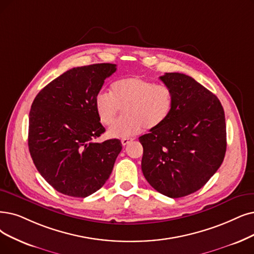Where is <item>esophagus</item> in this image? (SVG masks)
Returning a JSON list of instances; mask_svg holds the SVG:
<instances>
[{"mask_svg": "<svg viewBox=\"0 0 254 254\" xmlns=\"http://www.w3.org/2000/svg\"><path fill=\"white\" fill-rule=\"evenodd\" d=\"M133 140V138L132 137H124V138H122V145L123 146H126V145H128L130 141H132Z\"/></svg>", "mask_w": 254, "mask_h": 254, "instance_id": "34e87169", "label": "esophagus"}]
</instances>
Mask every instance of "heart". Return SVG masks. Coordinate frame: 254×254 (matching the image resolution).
<instances>
[{
	"instance_id": "obj_1",
	"label": "heart",
	"mask_w": 254,
	"mask_h": 254,
	"mask_svg": "<svg viewBox=\"0 0 254 254\" xmlns=\"http://www.w3.org/2000/svg\"><path fill=\"white\" fill-rule=\"evenodd\" d=\"M174 97L170 86L132 76L120 79L111 86V94L100 92L95 107L100 122L114 123L122 109L125 117L108 129L110 137H129L145 127L156 129L165 123L173 109Z\"/></svg>"
}]
</instances>
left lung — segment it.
I'll return each instance as SVG.
<instances>
[{
	"label": "left lung",
	"instance_id": "obj_1",
	"mask_svg": "<svg viewBox=\"0 0 254 254\" xmlns=\"http://www.w3.org/2000/svg\"><path fill=\"white\" fill-rule=\"evenodd\" d=\"M159 79L173 92V109L164 124L139 136L141 171L160 194L180 198L200 190L222 165L225 115L219 99L191 77L166 73Z\"/></svg>",
	"mask_w": 254,
	"mask_h": 254
}]
</instances>
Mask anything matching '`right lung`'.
Masks as SVG:
<instances>
[{"label":"right lung","mask_w":254,"mask_h":254,"mask_svg":"<svg viewBox=\"0 0 254 254\" xmlns=\"http://www.w3.org/2000/svg\"><path fill=\"white\" fill-rule=\"evenodd\" d=\"M116 70L113 64L70 68L33 101L29 114L30 154L39 174L62 194L85 198L102 188L113 172L121 140H93L105 132L95 99Z\"/></svg>","instance_id":"add662e5"}]
</instances>
